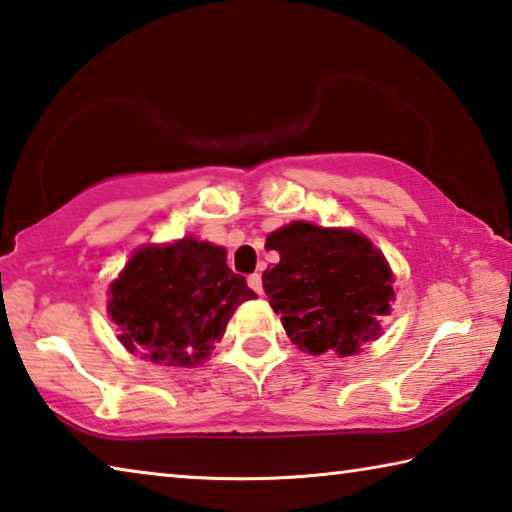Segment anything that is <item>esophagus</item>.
<instances>
[{
    "label": "esophagus",
    "mask_w": 512,
    "mask_h": 512,
    "mask_svg": "<svg viewBox=\"0 0 512 512\" xmlns=\"http://www.w3.org/2000/svg\"><path fill=\"white\" fill-rule=\"evenodd\" d=\"M248 287L253 289L257 296H262L264 293V287H262V275L259 273H253V275H248Z\"/></svg>",
    "instance_id": "34e87169"
}]
</instances>
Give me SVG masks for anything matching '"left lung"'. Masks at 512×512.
I'll return each mask as SVG.
<instances>
[{"instance_id":"obj_1","label":"left lung","mask_w":512,"mask_h":512,"mask_svg":"<svg viewBox=\"0 0 512 512\" xmlns=\"http://www.w3.org/2000/svg\"><path fill=\"white\" fill-rule=\"evenodd\" d=\"M280 262L262 273L271 307L302 352L352 357L377 339L393 300L384 255L352 230L293 221L266 237Z\"/></svg>"}]
</instances>
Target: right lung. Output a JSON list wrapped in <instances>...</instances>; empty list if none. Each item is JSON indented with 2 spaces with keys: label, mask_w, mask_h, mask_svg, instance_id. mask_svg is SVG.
Instances as JSON below:
<instances>
[{
  "label": "right lung",
  "mask_w": 512,
  "mask_h": 512,
  "mask_svg": "<svg viewBox=\"0 0 512 512\" xmlns=\"http://www.w3.org/2000/svg\"><path fill=\"white\" fill-rule=\"evenodd\" d=\"M257 298L228 268L225 248L185 237L146 246L112 282L108 311L119 341L164 366H196L219 341L241 302Z\"/></svg>",
  "instance_id": "1"
}]
</instances>
